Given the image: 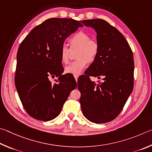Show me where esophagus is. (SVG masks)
<instances>
[{"mask_svg": "<svg viewBox=\"0 0 152 152\" xmlns=\"http://www.w3.org/2000/svg\"><path fill=\"white\" fill-rule=\"evenodd\" d=\"M74 77H75V79L76 81H77V79L79 77V76L78 75H74Z\"/></svg>", "mask_w": 152, "mask_h": 152, "instance_id": "esophagus-1", "label": "esophagus"}]
</instances>
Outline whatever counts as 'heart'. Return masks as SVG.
I'll return each mask as SVG.
<instances>
[{"label": "heart", "instance_id": "1", "mask_svg": "<svg viewBox=\"0 0 152 152\" xmlns=\"http://www.w3.org/2000/svg\"><path fill=\"white\" fill-rule=\"evenodd\" d=\"M71 45V49L79 48L77 61L69 64L65 69L66 73L72 74L73 75H78L81 74L86 68L87 61L93 62L99 53V44L95 40L91 39L88 34L84 32H78L73 34L69 40ZM60 58L63 63H67L69 59L70 50L65 45H62L60 49Z\"/></svg>", "mask_w": 152, "mask_h": 152}]
</instances>
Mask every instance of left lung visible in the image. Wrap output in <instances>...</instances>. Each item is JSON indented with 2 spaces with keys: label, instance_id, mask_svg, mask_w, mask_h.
<instances>
[{
  "label": "left lung",
  "instance_id": "obj_1",
  "mask_svg": "<svg viewBox=\"0 0 152 152\" xmlns=\"http://www.w3.org/2000/svg\"><path fill=\"white\" fill-rule=\"evenodd\" d=\"M82 23L96 32L99 47L96 58L78 80L82 113L93 123H107L120 113L133 91V53L123 34L107 21L97 18ZM89 76L103 81L96 84Z\"/></svg>",
  "mask_w": 152,
  "mask_h": 152
}]
</instances>
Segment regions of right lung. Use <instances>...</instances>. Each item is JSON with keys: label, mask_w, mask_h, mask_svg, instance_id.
<instances>
[{"label": "right lung", "mask_w": 152, "mask_h": 152, "mask_svg": "<svg viewBox=\"0 0 152 152\" xmlns=\"http://www.w3.org/2000/svg\"><path fill=\"white\" fill-rule=\"evenodd\" d=\"M81 21L51 18L32 30L18 47L15 86L26 112L38 120H52L59 115L75 79L62 75L60 49L64 41L82 27ZM58 77L52 84L49 79Z\"/></svg>", "instance_id": "right-lung-1"}]
</instances>
